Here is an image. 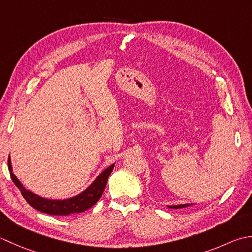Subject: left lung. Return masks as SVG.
Instances as JSON below:
<instances>
[{
  "mask_svg": "<svg viewBox=\"0 0 252 252\" xmlns=\"http://www.w3.org/2000/svg\"><path fill=\"white\" fill-rule=\"evenodd\" d=\"M192 203H184V205H176V206H168V208L170 209H181V208H186L191 206Z\"/></svg>",
  "mask_w": 252,
  "mask_h": 252,
  "instance_id": "obj_1",
  "label": "left lung"
}]
</instances>
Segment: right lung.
Returning <instances> with one entry per match:
<instances>
[{"instance_id":"right-lung-1","label":"right lung","mask_w":252,"mask_h":252,"mask_svg":"<svg viewBox=\"0 0 252 252\" xmlns=\"http://www.w3.org/2000/svg\"><path fill=\"white\" fill-rule=\"evenodd\" d=\"M8 170L10 178H12L14 184L17 186V189L21 191V195L26 199L29 205L36 209L37 211L46 213L51 216H69L72 213H80L88 210L91 207H93L96 202L99 200V198L103 195V191L106 187L107 180H108L110 173L112 172L115 164L109 165L108 168L105 169L95 181L91 184L87 189L80 192L79 195L68 198L63 200H54V199H46V198L40 197L33 192L26 189L24 185L20 183V181L16 178L13 173L12 163H10V158L8 157Z\"/></svg>"}]
</instances>
